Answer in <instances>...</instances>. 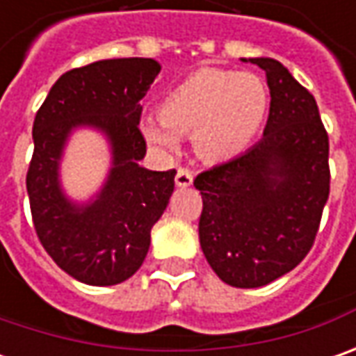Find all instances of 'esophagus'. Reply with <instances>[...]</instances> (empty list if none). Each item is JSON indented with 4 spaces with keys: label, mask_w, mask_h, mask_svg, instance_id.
Segmentation results:
<instances>
[{
    "label": "esophagus",
    "mask_w": 356,
    "mask_h": 356,
    "mask_svg": "<svg viewBox=\"0 0 356 356\" xmlns=\"http://www.w3.org/2000/svg\"><path fill=\"white\" fill-rule=\"evenodd\" d=\"M174 180H176V186H180V188H188V186H192L194 176H192V172L188 170V168H178Z\"/></svg>",
    "instance_id": "34e87169"
}]
</instances>
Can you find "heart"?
I'll use <instances>...</instances> for the list:
<instances>
[{"instance_id": "1", "label": "heart", "mask_w": 356, "mask_h": 356, "mask_svg": "<svg viewBox=\"0 0 356 356\" xmlns=\"http://www.w3.org/2000/svg\"><path fill=\"white\" fill-rule=\"evenodd\" d=\"M269 111V90L253 73L204 69L172 87L158 104V118H144L140 132L162 152H176L178 136H194L208 162L243 154L257 138Z\"/></svg>"}]
</instances>
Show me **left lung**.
Returning <instances> with one entry per match:
<instances>
[{
    "label": "left lung",
    "instance_id": "1",
    "mask_svg": "<svg viewBox=\"0 0 356 356\" xmlns=\"http://www.w3.org/2000/svg\"><path fill=\"white\" fill-rule=\"evenodd\" d=\"M245 61V59H241ZM264 138L241 156L196 176L200 245L220 280L241 289L289 273L307 255L329 198V136L313 95L275 59Z\"/></svg>",
    "mask_w": 356,
    "mask_h": 356
}]
</instances>
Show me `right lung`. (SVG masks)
<instances>
[{
    "label": "right lung",
    "instance_id": "obj_1",
    "mask_svg": "<svg viewBox=\"0 0 356 356\" xmlns=\"http://www.w3.org/2000/svg\"><path fill=\"white\" fill-rule=\"evenodd\" d=\"M160 73L154 59H104L57 79L33 122L27 194L37 238L53 261L87 285L132 277L150 248V229L174 192L176 170L154 172L138 162L146 140L138 129L140 99ZM103 131L113 164L102 192L76 204L58 180L62 150L73 129Z\"/></svg>",
    "mask_w": 356,
    "mask_h": 356
}]
</instances>
